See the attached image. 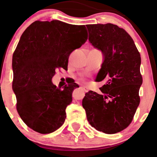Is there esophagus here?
I'll use <instances>...</instances> for the list:
<instances>
[{
  "mask_svg": "<svg viewBox=\"0 0 157 157\" xmlns=\"http://www.w3.org/2000/svg\"><path fill=\"white\" fill-rule=\"evenodd\" d=\"M80 89L82 90L85 91V92H87V91H88V89H87L86 87H80Z\"/></svg>",
  "mask_w": 157,
  "mask_h": 157,
  "instance_id": "1",
  "label": "esophagus"
}]
</instances>
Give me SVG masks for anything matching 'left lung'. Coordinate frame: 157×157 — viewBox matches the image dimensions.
Here are the masks:
<instances>
[{
    "instance_id": "8db88e82",
    "label": "left lung",
    "mask_w": 157,
    "mask_h": 157,
    "mask_svg": "<svg viewBox=\"0 0 157 157\" xmlns=\"http://www.w3.org/2000/svg\"><path fill=\"white\" fill-rule=\"evenodd\" d=\"M89 41L101 50L104 61L98 82L106 80L101 93L89 91L82 100L90 124L96 130L114 134L132 122L140 103L143 82L140 72L141 56L131 36L113 24L86 25Z\"/></svg>"
}]
</instances>
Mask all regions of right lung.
I'll use <instances>...</instances> for the list:
<instances>
[{
  "mask_svg": "<svg viewBox=\"0 0 157 157\" xmlns=\"http://www.w3.org/2000/svg\"><path fill=\"white\" fill-rule=\"evenodd\" d=\"M87 39L85 25L54 20L36 21L27 27L13 54L12 83L16 110L28 127L47 134L60 128L72 103L71 83L58 88L52 82L56 71L67 70L70 54Z\"/></svg>",
  "mask_w": 157,
  "mask_h": 157,
  "instance_id": "right-lung-1",
  "label": "right lung"
}]
</instances>
